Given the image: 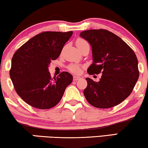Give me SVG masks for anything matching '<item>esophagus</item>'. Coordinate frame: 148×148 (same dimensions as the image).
Wrapping results in <instances>:
<instances>
[{"label":"esophagus","instance_id":"1","mask_svg":"<svg viewBox=\"0 0 148 148\" xmlns=\"http://www.w3.org/2000/svg\"><path fill=\"white\" fill-rule=\"evenodd\" d=\"M80 78H81V77H79V76H73V80L74 81H77V80H80Z\"/></svg>","mask_w":148,"mask_h":148}]
</instances>
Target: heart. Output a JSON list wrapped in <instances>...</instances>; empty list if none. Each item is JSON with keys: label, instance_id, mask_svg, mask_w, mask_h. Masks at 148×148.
Returning a JSON list of instances; mask_svg holds the SVG:
<instances>
[{"label": "heart", "instance_id": "b5f03b06", "mask_svg": "<svg viewBox=\"0 0 148 148\" xmlns=\"http://www.w3.org/2000/svg\"><path fill=\"white\" fill-rule=\"evenodd\" d=\"M76 46L78 47V48L80 49V50L84 47H86V46L90 47L88 41H86L84 39H82V38L77 39L76 41ZM68 68L70 72H73V73H75V74H79L81 72L80 66L77 65V64H71V65H70L69 66H68Z\"/></svg>", "mask_w": 148, "mask_h": 148}]
</instances>
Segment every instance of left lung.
Masks as SVG:
<instances>
[{
	"label": "left lung",
	"mask_w": 148,
	"mask_h": 148,
	"mask_svg": "<svg viewBox=\"0 0 148 148\" xmlns=\"http://www.w3.org/2000/svg\"><path fill=\"white\" fill-rule=\"evenodd\" d=\"M80 37L92 47L93 63L87 72L102 73L99 82L86 78L84 90L93 107L108 109L120 104L132 93L139 78L138 61L133 49L119 37L106 29L81 32Z\"/></svg>",
	"instance_id": "left-lung-1"
}]
</instances>
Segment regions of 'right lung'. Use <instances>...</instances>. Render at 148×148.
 I'll use <instances>...</instances> for the list:
<instances>
[{
  "label": "right lung",
  "mask_w": 148,
  "mask_h": 148,
  "mask_svg": "<svg viewBox=\"0 0 148 148\" xmlns=\"http://www.w3.org/2000/svg\"><path fill=\"white\" fill-rule=\"evenodd\" d=\"M72 32H45L35 35L12 56L10 77L18 95L33 107L48 109L60 101L73 77L67 72L51 78V60L59 57Z\"/></svg>",
  "instance_id": "right-lung-1"
}]
</instances>
